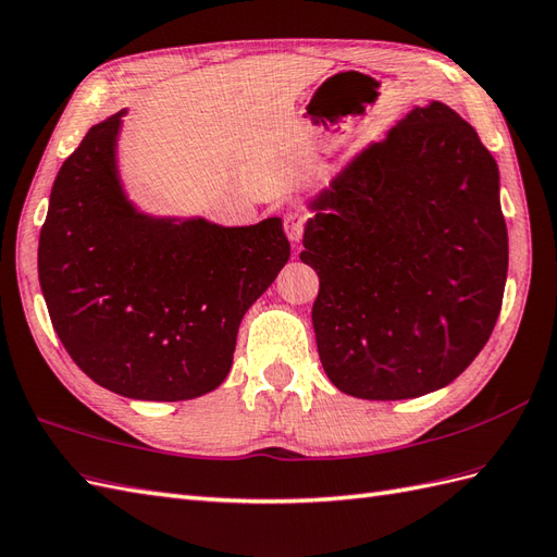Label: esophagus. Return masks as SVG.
Here are the masks:
<instances>
[{
  "mask_svg": "<svg viewBox=\"0 0 557 557\" xmlns=\"http://www.w3.org/2000/svg\"><path fill=\"white\" fill-rule=\"evenodd\" d=\"M304 225H306V215L296 209H289L284 213V232L292 244H299L304 237Z\"/></svg>",
  "mask_w": 557,
  "mask_h": 557,
  "instance_id": "1",
  "label": "esophagus"
}]
</instances>
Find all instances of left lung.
<instances>
[{
    "label": "left lung",
    "mask_w": 557,
    "mask_h": 557,
    "mask_svg": "<svg viewBox=\"0 0 557 557\" xmlns=\"http://www.w3.org/2000/svg\"><path fill=\"white\" fill-rule=\"evenodd\" d=\"M320 363L339 392L416 398L488 342L508 277L498 165L442 101L412 107L308 203Z\"/></svg>",
    "instance_id": "8db88e82"
}]
</instances>
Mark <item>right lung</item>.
<instances>
[{
    "instance_id": "add662e5",
    "label": "right lung",
    "mask_w": 557,
    "mask_h": 557,
    "mask_svg": "<svg viewBox=\"0 0 557 557\" xmlns=\"http://www.w3.org/2000/svg\"><path fill=\"white\" fill-rule=\"evenodd\" d=\"M125 113L89 127L54 180L42 296L69 356L103 389L197 398L225 382L239 322L292 249L280 218L225 227L139 211L119 171Z\"/></svg>"
}]
</instances>
